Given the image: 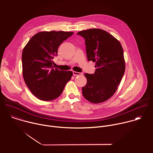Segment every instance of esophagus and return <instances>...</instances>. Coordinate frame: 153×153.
I'll list each match as a JSON object with an SVG mask.
<instances>
[{
	"instance_id": "obj_1",
	"label": "esophagus",
	"mask_w": 153,
	"mask_h": 153,
	"mask_svg": "<svg viewBox=\"0 0 153 153\" xmlns=\"http://www.w3.org/2000/svg\"><path fill=\"white\" fill-rule=\"evenodd\" d=\"M73 75H74V76H81V75L82 74V73L76 72V71H73Z\"/></svg>"
}]
</instances>
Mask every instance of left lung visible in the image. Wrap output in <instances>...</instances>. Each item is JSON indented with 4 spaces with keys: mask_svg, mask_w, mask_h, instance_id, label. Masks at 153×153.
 <instances>
[{
    "mask_svg": "<svg viewBox=\"0 0 153 153\" xmlns=\"http://www.w3.org/2000/svg\"><path fill=\"white\" fill-rule=\"evenodd\" d=\"M85 39L87 59L96 63L93 74L87 79L82 94L93 103L103 102L116 91L125 70L123 51L120 42L105 30L92 28L78 32Z\"/></svg>",
    "mask_w": 153,
    "mask_h": 153,
    "instance_id": "obj_1",
    "label": "left lung"
}]
</instances>
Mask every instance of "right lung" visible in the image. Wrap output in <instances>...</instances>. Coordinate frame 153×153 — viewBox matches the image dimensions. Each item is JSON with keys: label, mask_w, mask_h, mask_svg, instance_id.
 Listing matches in <instances>:
<instances>
[{"label": "right lung", "mask_w": 153, "mask_h": 153, "mask_svg": "<svg viewBox=\"0 0 153 153\" xmlns=\"http://www.w3.org/2000/svg\"><path fill=\"white\" fill-rule=\"evenodd\" d=\"M74 33L42 31L33 36L24 47L22 61L25 82L39 99L50 101L63 92L73 72L54 69L53 61L61 43Z\"/></svg>", "instance_id": "obj_1"}]
</instances>
